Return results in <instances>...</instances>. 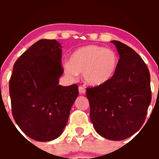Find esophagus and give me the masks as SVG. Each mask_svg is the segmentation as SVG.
<instances>
[{"label":"esophagus","instance_id":"1","mask_svg":"<svg viewBox=\"0 0 159 159\" xmlns=\"http://www.w3.org/2000/svg\"><path fill=\"white\" fill-rule=\"evenodd\" d=\"M78 91H79V93L81 94H83L85 93V89H84V87H82V86H79V88H78Z\"/></svg>","mask_w":159,"mask_h":159}]
</instances>
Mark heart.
<instances>
[{"label": "heart", "instance_id": "1", "mask_svg": "<svg viewBox=\"0 0 159 159\" xmlns=\"http://www.w3.org/2000/svg\"><path fill=\"white\" fill-rule=\"evenodd\" d=\"M118 61V55L114 50L91 44L75 50L69 62L64 65V69L71 79H75L78 73H82L84 82L96 87L108 82L113 78Z\"/></svg>", "mask_w": 159, "mask_h": 159}]
</instances>
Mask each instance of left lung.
<instances>
[{
	"label": "left lung",
	"instance_id": "8db88e82",
	"mask_svg": "<svg viewBox=\"0 0 159 159\" xmlns=\"http://www.w3.org/2000/svg\"><path fill=\"white\" fill-rule=\"evenodd\" d=\"M120 58L108 82L88 88L90 118L102 137L121 141L137 132L146 118L152 100L150 73L142 57L133 49L111 41Z\"/></svg>",
	"mask_w": 159,
	"mask_h": 159
}]
</instances>
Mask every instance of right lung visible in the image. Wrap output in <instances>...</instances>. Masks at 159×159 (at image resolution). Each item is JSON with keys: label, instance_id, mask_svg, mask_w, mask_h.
<instances>
[{"label": "right lung", "instance_id": "right-lung-1", "mask_svg": "<svg viewBox=\"0 0 159 159\" xmlns=\"http://www.w3.org/2000/svg\"><path fill=\"white\" fill-rule=\"evenodd\" d=\"M61 45L41 39L14 63L9 82L14 119L26 135L49 142L63 132L70 111L78 96L77 84L59 85Z\"/></svg>", "mask_w": 159, "mask_h": 159}]
</instances>
